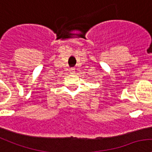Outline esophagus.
Here are the masks:
<instances>
[{
    "label": "esophagus",
    "mask_w": 152,
    "mask_h": 152,
    "mask_svg": "<svg viewBox=\"0 0 152 152\" xmlns=\"http://www.w3.org/2000/svg\"><path fill=\"white\" fill-rule=\"evenodd\" d=\"M69 72H70V73H71V74H74V73H75V69H74V68L70 69Z\"/></svg>",
    "instance_id": "obj_1"
}]
</instances>
